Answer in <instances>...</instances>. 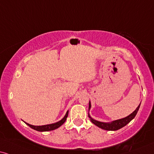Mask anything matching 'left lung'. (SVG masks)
<instances>
[{
	"instance_id": "1",
	"label": "left lung",
	"mask_w": 154,
	"mask_h": 154,
	"mask_svg": "<svg viewBox=\"0 0 154 154\" xmlns=\"http://www.w3.org/2000/svg\"><path fill=\"white\" fill-rule=\"evenodd\" d=\"M141 104V103H140ZM140 104L138 106V107L136 109V110L134 111L133 113H131L130 115L126 116L125 118L121 119L114 121V122H111V123H104V122H98V121H96L93 119H91L89 115V117L91 119V122H92L93 124H94L95 125L98 126V127L101 128V129L107 130V131H116V130H118L121 129V128L125 126L126 124H129L131 121L135 117V116L137 115L138 111H139V109L140 107ZM91 107V104L90 102L89 103V110Z\"/></svg>"
}]
</instances>
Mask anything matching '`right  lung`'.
Returning a JSON list of instances; mask_svg holds the SVG:
<instances>
[{"mask_svg": "<svg viewBox=\"0 0 154 154\" xmlns=\"http://www.w3.org/2000/svg\"><path fill=\"white\" fill-rule=\"evenodd\" d=\"M68 116V111L66 113L65 117H64L63 119L60 120V122H56L54 124H48V125H43V126H33L31 125V124H29L28 123H26L27 125H28L30 128L33 129L36 131H52V130L56 129L57 128H59L60 126H62L63 124L65 123V122L67 119V117Z\"/></svg>", "mask_w": 154, "mask_h": 154, "instance_id": "obj_1", "label": "right lung"}]
</instances>
